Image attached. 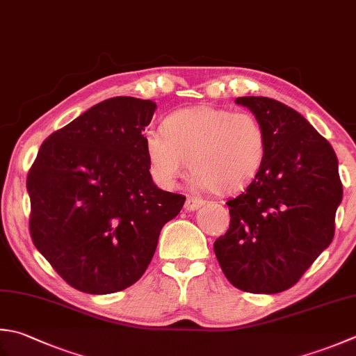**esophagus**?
Wrapping results in <instances>:
<instances>
[{
    "mask_svg": "<svg viewBox=\"0 0 356 356\" xmlns=\"http://www.w3.org/2000/svg\"><path fill=\"white\" fill-rule=\"evenodd\" d=\"M202 205H204V200L199 199V197H188L186 202H185V210L186 211H194L197 210V208H200Z\"/></svg>",
    "mask_w": 356,
    "mask_h": 356,
    "instance_id": "obj_1",
    "label": "esophagus"
}]
</instances>
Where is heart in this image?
I'll return each instance as SVG.
<instances>
[{
    "instance_id": "heart-1",
    "label": "heart",
    "mask_w": 356,
    "mask_h": 356,
    "mask_svg": "<svg viewBox=\"0 0 356 356\" xmlns=\"http://www.w3.org/2000/svg\"><path fill=\"white\" fill-rule=\"evenodd\" d=\"M143 145L159 185H176L188 160L200 186L232 194L248 186L261 171L267 132L252 113L199 104L170 114L162 131L145 129Z\"/></svg>"
}]
</instances>
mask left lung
Listing matches in <instances>:
<instances>
[{
    "instance_id": "1",
    "label": "left lung",
    "mask_w": 356,
    "mask_h": 356,
    "mask_svg": "<svg viewBox=\"0 0 356 356\" xmlns=\"http://www.w3.org/2000/svg\"><path fill=\"white\" fill-rule=\"evenodd\" d=\"M267 132V154L247 190L227 202L229 228L214 242L227 280L250 293H281L299 281L335 234L343 199L332 145L268 97H239Z\"/></svg>"
}]
</instances>
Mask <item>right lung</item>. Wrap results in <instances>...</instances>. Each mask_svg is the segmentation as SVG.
<instances>
[{"label":"right lung","instance_id":"right-lung-1","mask_svg":"<svg viewBox=\"0 0 356 356\" xmlns=\"http://www.w3.org/2000/svg\"><path fill=\"white\" fill-rule=\"evenodd\" d=\"M156 108L134 97L97 103L46 138L27 174L35 247L85 293L140 280L160 229L185 204L152 182L143 131Z\"/></svg>","mask_w":356,"mask_h":356}]
</instances>
